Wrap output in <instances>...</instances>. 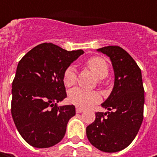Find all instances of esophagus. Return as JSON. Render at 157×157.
<instances>
[{
  "instance_id": "esophagus-1",
  "label": "esophagus",
  "mask_w": 157,
  "mask_h": 157,
  "mask_svg": "<svg viewBox=\"0 0 157 157\" xmlns=\"http://www.w3.org/2000/svg\"><path fill=\"white\" fill-rule=\"evenodd\" d=\"M84 111H85V109H83L81 107H78V106L76 107V112L77 113H83Z\"/></svg>"
}]
</instances>
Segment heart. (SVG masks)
Instances as JSON below:
<instances>
[{
	"instance_id": "heart-1",
	"label": "heart",
	"mask_w": 157,
	"mask_h": 157,
	"mask_svg": "<svg viewBox=\"0 0 157 157\" xmlns=\"http://www.w3.org/2000/svg\"><path fill=\"white\" fill-rule=\"evenodd\" d=\"M86 65L99 78L100 82L108 75V64L102 57H94L89 58L86 62ZM63 79L66 86H72L73 85H75L77 74L73 66H69L68 68H66L63 72ZM69 100L70 102L78 106L88 107L97 103L100 100V96L94 92H88L80 88H74L69 93Z\"/></svg>"
}]
</instances>
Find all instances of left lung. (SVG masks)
I'll use <instances>...</instances> for the list:
<instances>
[{
  "mask_svg": "<svg viewBox=\"0 0 157 157\" xmlns=\"http://www.w3.org/2000/svg\"><path fill=\"white\" fill-rule=\"evenodd\" d=\"M97 52L111 60L114 85L101 106L108 112H97L86 128V136L95 148L113 153L127 148L136 138L143 120L144 89L142 71L128 52L119 46H106Z\"/></svg>",
  "mask_w": 157,
  "mask_h": 157,
  "instance_id": "obj_1",
  "label": "left lung"
}]
</instances>
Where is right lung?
<instances>
[{"mask_svg": "<svg viewBox=\"0 0 157 157\" xmlns=\"http://www.w3.org/2000/svg\"><path fill=\"white\" fill-rule=\"evenodd\" d=\"M84 52L65 51L53 44L34 47L19 61L12 83L11 114L21 137L35 148H50L63 138L73 105L66 98L63 72Z\"/></svg>", "mask_w": 157, "mask_h": 157, "instance_id": "add662e5", "label": "right lung"}]
</instances>
